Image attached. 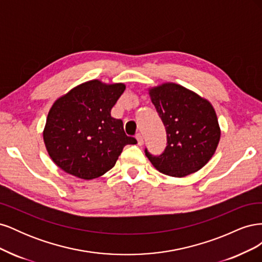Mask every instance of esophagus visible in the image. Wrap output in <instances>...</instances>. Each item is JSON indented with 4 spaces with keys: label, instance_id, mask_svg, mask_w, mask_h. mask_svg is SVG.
Listing matches in <instances>:
<instances>
[{
    "label": "esophagus",
    "instance_id": "esophagus-1",
    "mask_svg": "<svg viewBox=\"0 0 262 262\" xmlns=\"http://www.w3.org/2000/svg\"><path fill=\"white\" fill-rule=\"evenodd\" d=\"M136 137H137V140H138V144H139V145H142V144H143V142H144V138H143V136H142L141 133H138Z\"/></svg>",
    "mask_w": 262,
    "mask_h": 262
}]
</instances>
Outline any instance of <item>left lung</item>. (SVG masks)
Masks as SVG:
<instances>
[{
	"instance_id": "obj_1",
	"label": "left lung",
	"mask_w": 262,
	"mask_h": 262,
	"mask_svg": "<svg viewBox=\"0 0 262 262\" xmlns=\"http://www.w3.org/2000/svg\"><path fill=\"white\" fill-rule=\"evenodd\" d=\"M167 134L160 155H145L165 175L185 177L202 168L215 152L220 126L212 105L177 84H164L149 92Z\"/></svg>"
}]
</instances>
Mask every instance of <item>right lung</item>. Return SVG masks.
<instances>
[{
	"mask_svg": "<svg viewBox=\"0 0 262 262\" xmlns=\"http://www.w3.org/2000/svg\"><path fill=\"white\" fill-rule=\"evenodd\" d=\"M125 90L123 84L90 81L70 91L51 107L43 140L52 161L68 173L94 179L112 169L128 137L121 119L110 115Z\"/></svg>",
	"mask_w": 262,
	"mask_h": 262,
	"instance_id": "add662e5",
	"label": "right lung"
}]
</instances>
